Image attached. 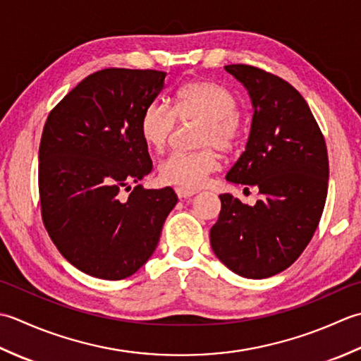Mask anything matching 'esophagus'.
<instances>
[{
	"label": "esophagus",
	"mask_w": 361,
	"mask_h": 361,
	"mask_svg": "<svg viewBox=\"0 0 361 361\" xmlns=\"http://www.w3.org/2000/svg\"><path fill=\"white\" fill-rule=\"evenodd\" d=\"M197 191L196 190H188V188H182V187H176V195H178L180 200H183V197H190L196 195Z\"/></svg>",
	"instance_id": "34e87169"
}]
</instances>
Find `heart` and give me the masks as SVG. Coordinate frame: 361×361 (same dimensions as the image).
<instances>
[{
    "label": "heart",
    "mask_w": 361,
    "mask_h": 361,
    "mask_svg": "<svg viewBox=\"0 0 361 361\" xmlns=\"http://www.w3.org/2000/svg\"><path fill=\"white\" fill-rule=\"evenodd\" d=\"M180 121H200L193 152L170 154L159 165L161 182L195 190L207 182L219 168L218 149H232L241 134L238 102L227 88L210 80H191L176 93L174 109L166 102L154 101L143 110L140 132L145 143L161 151Z\"/></svg>",
    "instance_id": "1"
}]
</instances>
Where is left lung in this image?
<instances>
[{
  "mask_svg": "<svg viewBox=\"0 0 361 361\" xmlns=\"http://www.w3.org/2000/svg\"><path fill=\"white\" fill-rule=\"evenodd\" d=\"M245 85L254 115L246 149L226 179L257 187L254 205L219 195L213 252L235 274L267 279L296 262L324 210L329 157L310 107L286 80L251 65H227Z\"/></svg>",
  "mask_w": 361,
  "mask_h": 361,
  "instance_id": "obj_1",
  "label": "left lung"
}]
</instances>
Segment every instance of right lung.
Listing matches in <instances>:
<instances>
[{
  "label": "right lung",
  "mask_w": 361,
  "mask_h": 361,
  "mask_svg": "<svg viewBox=\"0 0 361 361\" xmlns=\"http://www.w3.org/2000/svg\"><path fill=\"white\" fill-rule=\"evenodd\" d=\"M166 73L106 68L93 73L51 110L39 149L42 218L65 259L82 273L120 281L149 260L166 216L171 187L135 185L152 170L140 132L143 110Z\"/></svg>",
  "instance_id": "right-lung-1"
}]
</instances>
